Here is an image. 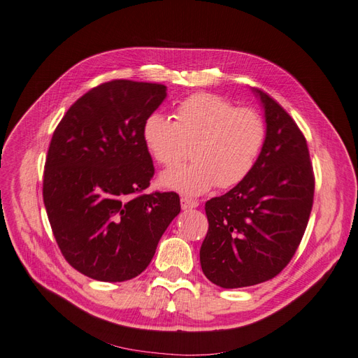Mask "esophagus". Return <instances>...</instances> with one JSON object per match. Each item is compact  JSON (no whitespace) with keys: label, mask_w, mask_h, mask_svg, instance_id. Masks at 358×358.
Masks as SVG:
<instances>
[{"label":"esophagus","mask_w":358,"mask_h":358,"mask_svg":"<svg viewBox=\"0 0 358 358\" xmlns=\"http://www.w3.org/2000/svg\"><path fill=\"white\" fill-rule=\"evenodd\" d=\"M199 206V201L197 200H192L189 197H181V208L182 209H193Z\"/></svg>","instance_id":"34e87169"}]
</instances>
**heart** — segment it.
Here are the masks:
<instances>
[{
  "instance_id": "1",
  "label": "heart",
  "mask_w": 358,
  "mask_h": 358,
  "mask_svg": "<svg viewBox=\"0 0 358 358\" xmlns=\"http://www.w3.org/2000/svg\"><path fill=\"white\" fill-rule=\"evenodd\" d=\"M176 121L153 113L143 124V141L158 164L174 168L159 178L164 189L199 196L217 185L231 189L252 173L266 141V122L253 108H236L212 93H196L177 105Z\"/></svg>"
}]
</instances>
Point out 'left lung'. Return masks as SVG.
<instances>
[{"label": "left lung", "mask_w": 358, "mask_h": 358, "mask_svg": "<svg viewBox=\"0 0 358 358\" xmlns=\"http://www.w3.org/2000/svg\"><path fill=\"white\" fill-rule=\"evenodd\" d=\"M253 92L265 111V146L244 181L205 205L209 229L200 265L222 288L256 285L281 272L313 206L315 177L303 133L268 93Z\"/></svg>", "instance_id": "left-lung-1"}]
</instances>
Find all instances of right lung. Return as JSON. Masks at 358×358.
<instances>
[{"instance_id": "add662e5", "label": "right lung", "mask_w": 358, "mask_h": 358, "mask_svg": "<svg viewBox=\"0 0 358 358\" xmlns=\"http://www.w3.org/2000/svg\"><path fill=\"white\" fill-rule=\"evenodd\" d=\"M166 86L113 80L77 99L57 126L43 171V203L61 253L102 282L141 275L180 213L177 193L138 194L155 168L145 120Z\"/></svg>"}]
</instances>
